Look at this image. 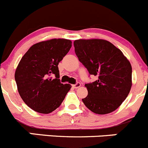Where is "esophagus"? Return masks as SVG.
<instances>
[{
	"label": "esophagus",
	"mask_w": 148,
	"mask_h": 148,
	"mask_svg": "<svg viewBox=\"0 0 148 148\" xmlns=\"http://www.w3.org/2000/svg\"><path fill=\"white\" fill-rule=\"evenodd\" d=\"M80 86H81V84L79 83V82H77V83H76L75 85H72V87L74 88H79Z\"/></svg>",
	"instance_id": "1"
}]
</instances>
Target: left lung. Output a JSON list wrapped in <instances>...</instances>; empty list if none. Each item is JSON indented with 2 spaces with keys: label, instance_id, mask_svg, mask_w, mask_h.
<instances>
[{
  "label": "left lung",
  "instance_id": "1",
  "mask_svg": "<svg viewBox=\"0 0 148 148\" xmlns=\"http://www.w3.org/2000/svg\"><path fill=\"white\" fill-rule=\"evenodd\" d=\"M79 60L98 79L85 84L84 104L96 114H105L118 108L132 85V68L121 50L103 39H78L74 42Z\"/></svg>",
  "mask_w": 148,
  "mask_h": 148
}]
</instances>
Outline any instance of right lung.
<instances>
[{"mask_svg":"<svg viewBox=\"0 0 148 148\" xmlns=\"http://www.w3.org/2000/svg\"><path fill=\"white\" fill-rule=\"evenodd\" d=\"M71 41L53 38L35 44L20 60L14 78L23 101L37 112L49 114L60 107L71 89L59 77L58 63L71 47ZM55 75V78L52 77Z\"/></svg>","mask_w":148,"mask_h":148,"instance_id":"add662e5","label":"right lung"}]
</instances>
